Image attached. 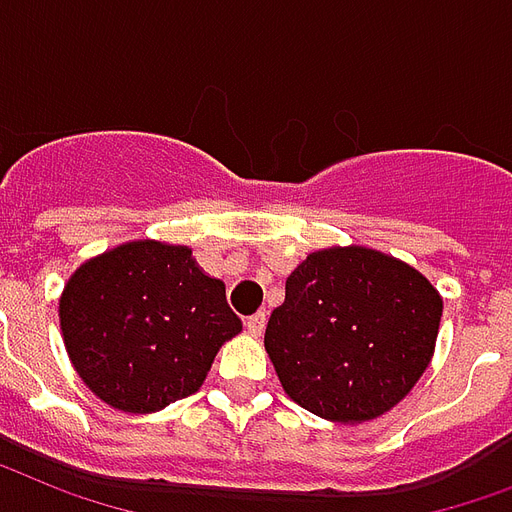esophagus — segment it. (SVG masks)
Segmentation results:
<instances>
[{
    "label": "esophagus",
    "mask_w": 512,
    "mask_h": 512,
    "mask_svg": "<svg viewBox=\"0 0 512 512\" xmlns=\"http://www.w3.org/2000/svg\"><path fill=\"white\" fill-rule=\"evenodd\" d=\"M245 326H248V332H251V334H261V332H264V326H267V315H264V313L251 315V318L245 321Z\"/></svg>",
    "instance_id": "1"
}]
</instances>
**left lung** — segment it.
I'll use <instances>...</instances> for the list:
<instances>
[{
	"label": "left lung",
	"instance_id": "8db88e82",
	"mask_svg": "<svg viewBox=\"0 0 512 512\" xmlns=\"http://www.w3.org/2000/svg\"><path fill=\"white\" fill-rule=\"evenodd\" d=\"M443 299L413 267L372 248L310 253L264 334L297 405L337 424L383 416L424 375Z\"/></svg>",
	"mask_w": 512,
	"mask_h": 512
}]
</instances>
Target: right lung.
<instances>
[{"label":"right lung","instance_id":"obj_1","mask_svg":"<svg viewBox=\"0 0 512 512\" xmlns=\"http://www.w3.org/2000/svg\"><path fill=\"white\" fill-rule=\"evenodd\" d=\"M59 318L83 383L124 413H156L194 394L242 329L224 283L207 278L186 245L153 240L86 261L64 286Z\"/></svg>","mask_w":512,"mask_h":512}]
</instances>
